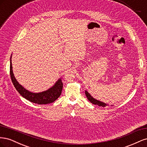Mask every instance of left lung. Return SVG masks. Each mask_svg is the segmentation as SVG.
Listing matches in <instances>:
<instances>
[{
	"mask_svg": "<svg viewBox=\"0 0 147 147\" xmlns=\"http://www.w3.org/2000/svg\"><path fill=\"white\" fill-rule=\"evenodd\" d=\"M85 94L86 96L87 99H88V100L90 101V102H91L92 104H94V105H98L99 106H102V107H105L107 106V104L104 103V102H100L99 100H97L96 99H95L94 98H93V97L89 94V92L87 91H85ZM112 106V105H111Z\"/></svg>",
	"mask_w": 147,
	"mask_h": 147,
	"instance_id": "left-lung-1",
	"label": "left lung"
}]
</instances>
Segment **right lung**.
Wrapping results in <instances>:
<instances>
[{
  "label": "right lung",
  "instance_id": "add662e5",
  "mask_svg": "<svg viewBox=\"0 0 147 147\" xmlns=\"http://www.w3.org/2000/svg\"><path fill=\"white\" fill-rule=\"evenodd\" d=\"M11 56L10 57V74L13 85L16 90L18 91L20 94L29 101L37 104H48L55 102L61 96L62 90H63V83L59 79L54 86L50 88L47 91L38 93L31 92L26 90L24 87L22 86L16 80L14 74L13 73L12 65H11Z\"/></svg>",
  "mask_w": 147,
  "mask_h": 147
}]
</instances>
